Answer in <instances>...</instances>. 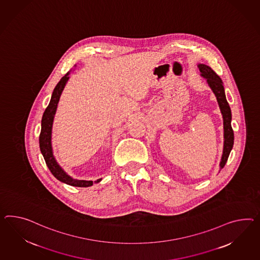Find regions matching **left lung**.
I'll list each match as a JSON object with an SVG mask.
<instances>
[{
    "label": "left lung",
    "mask_w": 260,
    "mask_h": 260,
    "mask_svg": "<svg viewBox=\"0 0 260 260\" xmlns=\"http://www.w3.org/2000/svg\"><path fill=\"white\" fill-rule=\"evenodd\" d=\"M200 71L201 76L205 79H207V84L211 90L215 94L217 102L220 107V112L223 119V151L220 162V171L225 166L228 156L232 150L234 145V132L231 126V120H232V114L231 109L227 103L223 83L219 77V75L214 72L210 67H208L205 64H198L197 65Z\"/></svg>",
    "instance_id": "1"
}]
</instances>
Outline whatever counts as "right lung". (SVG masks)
I'll list each match as a JSON object with an SVG mask.
<instances>
[{
  "mask_svg": "<svg viewBox=\"0 0 260 260\" xmlns=\"http://www.w3.org/2000/svg\"><path fill=\"white\" fill-rule=\"evenodd\" d=\"M70 72L65 74L60 79L58 84L55 86L53 89L51 101L49 103V106L47 107L41 120V131L40 135V152L42 153L44 160L46 162L47 166L53 176L60 182L65 183L67 185L73 186H80V187H87L93 185V181H87V180L74 179L71 175H69L57 163L53 153V147H52V129H53V119L56 112L57 105L59 102L60 96L64 87L69 80ZM100 179L94 181V183H99Z\"/></svg>",
  "mask_w": 260,
  "mask_h": 260,
  "instance_id": "1",
  "label": "right lung"
}]
</instances>
